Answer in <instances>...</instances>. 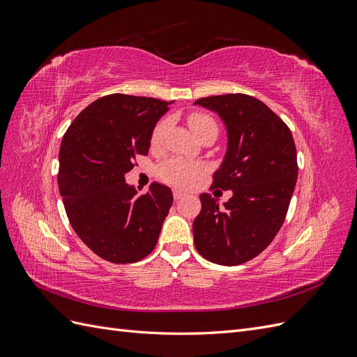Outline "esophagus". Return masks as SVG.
I'll list each match as a JSON object with an SVG mask.
<instances>
[{
	"mask_svg": "<svg viewBox=\"0 0 357 357\" xmlns=\"http://www.w3.org/2000/svg\"><path fill=\"white\" fill-rule=\"evenodd\" d=\"M172 195H174V199H176V201H178V199H181L183 197H185L186 193H185V192H181V190H178V189H174V192H172Z\"/></svg>",
	"mask_w": 357,
	"mask_h": 357,
	"instance_id": "34e87169",
	"label": "esophagus"
}]
</instances>
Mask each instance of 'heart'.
I'll return each mask as SVG.
<instances>
[{"label":"heart","mask_w":357,"mask_h":357,"mask_svg":"<svg viewBox=\"0 0 357 357\" xmlns=\"http://www.w3.org/2000/svg\"><path fill=\"white\" fill-rule=\"evenodd\" d=\"M188 123H189V128L192 129V132L197 137L202 135L205 131H208V129L218 131V125H215L214 119L202 113L190 114L188 119ZM167 126H168L167 119L156 123V126L152 131V135H150V144H152V147L160 146L167 131ZM202 172H204V167L201 164H197V162H189L185 159H177V158L168 159L158 168V174L162 180L180 188L192 186L193 181H195Z\"/></svg>","instance_id":"b5f03b06"}]
</instances>
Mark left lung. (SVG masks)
Listing matches in <instances>:
<instances>
[{
	"label": "left lung",
	"mask_w": 357,
	"mask_h": 357,
	"mask_svg": "<svg viewBox=\"0 0 357 357\" xmlns=\"http://www.w3.org/2000/svg\"><path fill=\"white\" fill-rule=\"evenodd\" d=\"M228 131V149L213 176V188L232 190L219 207L201 193L193 241L210 262L234 266L262 253L286 219L298 178L296 147L290 129L268 105L245 93L199 98Z\"/></svg>",
	"instance_id": "8db88e82"
}]
</instances>
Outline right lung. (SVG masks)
<instances>
[{
	"mask_svg": "<svg viewBox=\"0 0 357 357\" xmlns=\"http://www.w3.org/2000/svg\"><path fill=\"white\" fill-rule=\"evenodd\" d=\"M174 101L112 93L74 119L59 149L58 185L68 220L91 250L113 264L142 261L156 247L172 204L168 186L138 195L125 183Z\"/></svg>",
	"mask_w": 357,
	"mask_h": 357,
	"instance_id": "obj_1",
	"label": "right lung"
}]
</instances>
